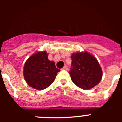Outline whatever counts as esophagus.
Wrapping results in <instances>:
<instances>
[{"label":"esophagus","instance_id":"1","mask_svg":"<svg viewBox=\"0 0 122 122\" xmlns=\"http://www.w3.org/2000/svg\"><path fill=\"white\" fill-rule=\"evenodd\" d=\"M62 70H67L68 67L66 66H64L63 67V68H62Z\"/></svg>","mask_w":122,"mask_h":122}]
</instances>
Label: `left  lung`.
I'll return each instance as SVG.
<instances>
[{
  "mask_svg": "<svg viewBox=\"0 0 122 122\" xmlns=\"http://www.w3.org/2000/svg\"><path fill=\"white\" fill-rule=\"evenodd\" d=\"M71 58V68L69 73L71 81L77 87L88 90L101 81L103 72L94 56L86 51L73 54Z\"/></svg>",
  "mask_w": 122,
  "mask_h": 122,
  "instance_id": "left-lung-1",
  "label": "left lung"
}]
</instances>
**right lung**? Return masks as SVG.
Listing matches in <instances>:
<instances>
[{
	"instance_id": "right-lung-1",
	"label": "right lung",
	"mask_w": 122,
	"mask_h": 122,
	"mask_svg": "<svg viewBox=\"0 0 122 122\" xmlns=\"http://www.w3.org/2000/svg\"><path fill=\"white\" fill-rule=\"evenodd\" d=\"M46 51L37 52L27 60L23 74L27 84L36 90H43L49 87L56 79L59 69L50 61Z\"/></svg>"
}]
</instances>
